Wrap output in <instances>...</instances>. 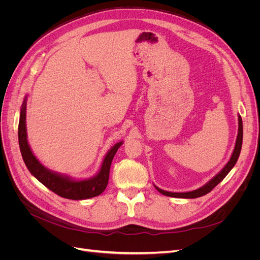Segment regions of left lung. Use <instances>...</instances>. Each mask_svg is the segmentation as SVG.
<instances>
[{
	"label": "left lung",
	"mask_w": 260,
	"mask_h": 260,
	"mask_svg": "<svg viewBox=\"0 0 260 260\" xmlns=\"http://www.w3.org/2000/svg\"><path fill=\"white\" fill-rule=\"evenodd\" d=\"M242 142H243V122H242V118L239 115V131H238V137H237V141H235V146L233 149V153L231 155L230 160L226 162L225 166L221 169V171L218 172V174L212 178L211 180H209L206 184H204L203 186H201L200 188H196L194 191H190V192H168V191H164L161 188L157 187L156 185H154L156 187V190L158 191L159 193L166 195V196H170V198H178V199H196V198H201V196L205 195L207 193H209L212 188H214L217 184H219L221 181L225 178V176L229 174L231 171V169L234 167V165L237 164L239 156L241 153V148H242Z\"/></svg>",
	"instance_id": "obj_1"
}]
</instances>
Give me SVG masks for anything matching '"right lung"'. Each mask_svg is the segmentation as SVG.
Wrapping results in <instances>:
<instances>
[{
    "label": "right lung",
    "instance_id": "1",
    "mask_svg": "<svg viewBox=\"0 0 260 260\" xmlns=\"http://www.w3.org/2000/svg\"><path fill=\"white\" fill-rule=\"evenodd\" d=\"M26 105L27 98L21 105L20 108V117L18 124V142L22 159L25 161L28 170L31 172L36 179H38L42 184L57 195L68 200H86L98 196L104 192L108 183L109 178V169L113 161L114 156L122 145L121 142L116 143L105 155L103 162L98 174L84 180H75L68 176H64L54 172L48 168H45L43 165L37 159L32 151L28 144L27 140V129H26Z\"/></svg>",
    "mask_w": 260,
    "mask_h": 260
}]
</instances>
